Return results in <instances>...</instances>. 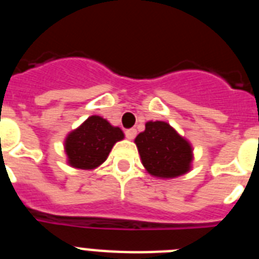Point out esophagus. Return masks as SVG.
<instances>
[{"mask_svg": "<svg viewBox=\"0 0 259 259\" xmlns=\"http://www.w3.org/2000/svg\"><path fill=\"white\" fill-rule=\"evenodd\" d=\"M124 134L128 140H132V139H135V136H136V130H135V128H130V130H125Z\"/></svg>", "mask_w": 259, "mask_h": 259, "instance_id": "esophagus-1", "label": "esophagus"}]
</instances>
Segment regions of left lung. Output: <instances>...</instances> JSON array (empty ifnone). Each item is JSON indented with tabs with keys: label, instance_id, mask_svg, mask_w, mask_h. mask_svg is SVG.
Listing matches in <instances>:
<instances>
[{
	"label": "left lung",
	"instance_id": "1",
	"mask_svg": "<svg viewBox=\"0 0 259 259\" xmlns=\"http://www.w3.org/2000/svg\"><path fill=\"white\" fill-rule=\"evenodd\" d=\"M135 144L145 170L152 176L172 179L191 170L192 145L168 123L146 122L145 131L137 135Z\"/></svg>",
	"mask_w": 259,
	"mask_h": 259
}]
</instances>
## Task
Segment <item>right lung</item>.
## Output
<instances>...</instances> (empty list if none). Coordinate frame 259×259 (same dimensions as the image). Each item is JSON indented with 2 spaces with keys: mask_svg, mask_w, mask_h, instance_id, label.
Here are the masks:
<instances>
[{
  "mask_svg": "<svg viewBox=\"0 0 259 259\" xmlns=\"http://www.w3.org/2000/svg\"><path fill=\"white\" fill-rule=\"evenodd\" d=\"M123 139L124 134L119 127H114L101 116H89L66 137L67 163L80 170H93L106 161L115 143Z\"/></svg>",
  "mask_w": 259,
  "mask_h": 259,
  "instance_id": "obj_1",
  "label": "right lung"
}]
</instances>
